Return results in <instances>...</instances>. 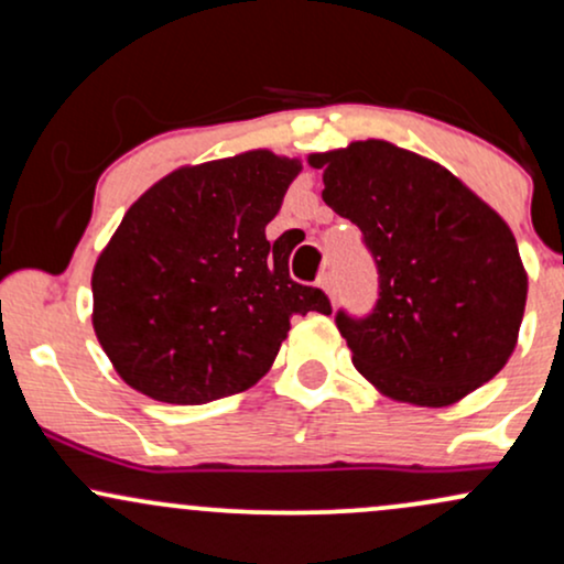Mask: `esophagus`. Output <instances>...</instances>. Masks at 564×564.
Masks as SVG:
<instances>
[{"mask_svg":"<svg viewBox=\"0 0 564 564\" xmlns=\"http://www.w3.org/2000/svg\"><path fill=\"white\" fill-rule=\"evenodd\" d=\"M321 289L326 291V294L334 300V296H336V275H334V273L323 275V278H321Z\"/></svg>","mask_w":564,"mask_h":564,"instance_id":"1","label":"esophagus"}]
</instances>
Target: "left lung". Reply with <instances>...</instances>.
I'll use <instances>...</instances> for the list:
<instances>
[{
  "label": "left lung",
  "instance_id": "8db88e82",
  "mask_svg": "<svg viewBox=\"0 0 564 564\" xmlns=\"http://www.w3.org/2000/svg\"><path fill=\"white\" fill-rule=\"evenodd\" d=\"M323 200L364 232L379 273L366 318L336 313L364 377L400 403L443 408L507 366L528 273L509 225L435 161L384 140L313 153Z\"/></svg>",
  "mask_w": 564,
  "mask_h": 564
}]
</instances>
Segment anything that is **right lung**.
<instances>
[{"mask_svg": "<svg viewBox=\"0 0 564 564\" xmlns=\"http://www.w3.org/2000/svg\"><path fill=\"white\" fill-rule=\"evenodd\" d=\"M300 170L249 151L183 166L129 206L95 262L93 326L132 390L174 405L243 392L270 371L294 315H332L264 236Z\"/></svg>", "mask_w": 564, "mask_h": 564, "instance_id": "1", "label": "right lung"}]
</instances>
